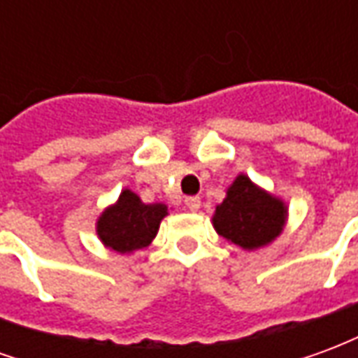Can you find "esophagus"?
Instances as JSON below:
<instances>
[{
  "label": "esophagus",
  "instance_id": "1",
  "mask_svg": "<svg viewBox=\"0 0 358 358\" xmlns=\"http://www.w3.org/2000/svg\"><path fill=\"white\" fill-rule=\"evenodd\" d=\"M186 207L189 210H197L199 207H201V199L199 197H186Z\"/></svg>",
  "mask_w": 358,
  "mask_h": 358
}]
</instances>
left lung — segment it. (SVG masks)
Masks as SVG:
<instances>
[{"mask_svg": "<svg viewBox=\"0 0 358 358\" xmlns=\"http://www.w3.org/2000/svg\"><path fill=\"white\" fill-rule=\"evenodd\" d=\"M284 218V203L240 174L228 187L224 201L215 210L213 224L228 241L243 249H257L282 232Z\"/></svg>", "mask_w": 358, "mask_h": 358, "instance_id": "1", "label": "left lung"}]
</instances>
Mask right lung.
Wrapping results in <instances>:
<instances>
[{"label": "right lung", "mask_w": 358, "mask_h": 358, "mask_svg": "<svg viewBox=\"0 0 358 358\" xmlns=\"http://www.w3.org/2000/svg\"><path fill=\"white\" fill-rule=\"evenodd\" d=\"M166 215V205H145L138 195L124 189L113 205L103 213L97 222V234L101 241L118 253H130L148 248L157 236L159 224Z\"/></svg>", "instance_id": "add662e5"}]
</instances>
